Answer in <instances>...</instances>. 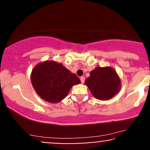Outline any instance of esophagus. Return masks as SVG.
Masks as SVG:
<instances>
[{"label":"esophagus","instance_id":"obj_1","mask_svg":"<svg viewBox=\"0 0 150 150\" xmlns=\"http://www.w3.org/2000/svg\"><path fill=\"white\" fill-rule=\"evenodd\" d=\"M85 77H83V76L80 77V81H81V82H82V83H84V82H85Z\"/></svg>","mask_w":150,"mask_h":150}]
</instances>
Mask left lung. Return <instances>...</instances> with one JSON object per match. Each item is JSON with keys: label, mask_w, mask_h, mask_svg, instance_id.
<instances>
[{"label": "left lung", "mask_w": 150, "mask_h": 150, "mask_svg": "<svg viewBox=\"0 0 150 150\" xmlns=\"http://www.w3.org/2000/svg\"><path fill=\"white\" fill-rule=\"evenodd\" d=\"M85 84L96 99L103 101L116 95L121 85L118 74L111 67H97L90 72Z\"/></svg>", "instance_id": "8db88e82"}]
</instances>
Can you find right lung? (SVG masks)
<instances>
[{"mask_svg": "<svg viewBox=\"0 0 150 150\" xmlns=\"http://www.w3.org/2000/svg\"><path fill=\"white\" fill-rule=\"evenodd\" d=\"M31 80L38 95L50 103L63 100L73 85L81 82L75 74L53 61L36 65L32 71Z\"/></svg>", "mask_w": 150, "mask_h": 150, "instance_id": "right-lung-1", "label": "right lung"}]
</instances>
